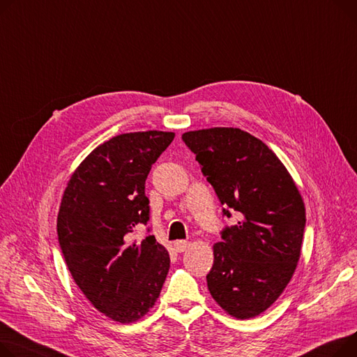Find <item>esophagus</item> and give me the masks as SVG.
<instances>
[{"label": "esophagus", "instance_id": "34e87169", "mask_svg": "<svg viewBox=\"0 0 357 357\" xmlns=\"http://www.w3.org/2000/svg\"><path fill=\"white\" fill-rule=\"evenodd\" d=\"M174 247H175V251H176V252H183V251H186V248L189 247V241H185V240L176 241V243L174 244Z\"/></svg>", "mask_w": 357, "mask_h": 357}]
</instances>
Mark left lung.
Instances as JSON below:
<instances>
[{
  "instance_id": "1",
  "label": "left lung",
  "mask_w": 357,
  "mask_h": 357,
  "mask_svg": "<svg viewBox=\"0 0 357 357\" xmlns=\"http://www.w3.org/2000/svg\"><path fill=\"white\" fill-rule=\"evenodd\" d=\"M185 145L197 155L224 215L240 221L225 227L213 244L208 290L235 319H252L287 287L305 227V209L286 166L259 139L236 128L186 132Z\"/></svg>"
}]
</instances>
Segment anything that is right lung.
Instances as JSON below:
<instances>
[{
    "label": "right lung",
    "instance_id": "obj_1",
    "mask_svg": "<svg viewBox=\"0 0 357 357\" xmlns=\"http://www.w3.org/2000/svg\"><path fill=\"white\" fill-rule=\"evenodd\" d=\"M174 137L159 130L112 137L79 165L61 199L57 234L68 271L89 301L119 323L151 310L169 271V254L153 235L140 244L129 238L149 221L145 182Z\"/></svg>",
    "mask_w": 357,
    "mask_h": 357
}]
</instances>
